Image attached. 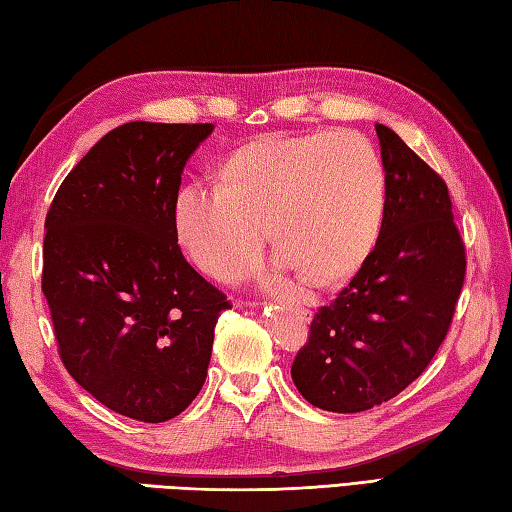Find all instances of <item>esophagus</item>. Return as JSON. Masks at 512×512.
I'll return each instance as SVG.
<instances>
[{
  "label": "esophagus",
  "instance_id": "obj_1",
  "mask_svg": "<svg viewBox=\"0 0 512 512\" xmlns=\"http://www.w3.org/2000/svg\"><path fill=\"white\" fill-rule=\"evenodd\" d=\"M305 314H307V312H305Z\"/></svg>",
  "mask_w": 512,
  "mask_h": 512
}]
</instances>
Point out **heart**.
Returning a JSON list of instances; mask_svg holds the SVG:
<instances>
[{
	"mask_svg": "<svg viewBox=\"0 0 512 512\" xmlns=\"http://www.w3.org/2000/svg\"><path fill=\"white\" fill-rule=\"evenodd\" d=\"M385 209L383 160L361 133H272L231 153L218 187H182L173 225L189 258L216 281L258 267L267 229L281 263L325 287L372 254Z\"/></svg>",
	"mask_w": 512,
	"mask_h": 512,
	"instance_id": "obj_1",
	"label": "heart"
}]
</instances>
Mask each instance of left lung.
I'll return each mask as SVG.
<instances>
[{
	"instance_id": "1",
	"label": "left lung",
	"mask_w": 512,
	"mask_h": 512,
	"mask_svg": "<svg viewBox=\"0 0 512 512\" xmlns=\"http://www.w3.org/2000/svg\"><path fill=\"white\" fill-rule=\"evenodd\" d=\"M388 180L379 243L330 305L318 307L292 363L298 392L327 412L390 401L446 339L466 278L448 185L392 129L376 124Z\"/></svg>"
}]
</instances>
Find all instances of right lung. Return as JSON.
I'll use <instances>...</instances> for the list:
<instances>
[{
	"label": "right lung",
	"mask_w": 512,
	"mask_h": 512,
	"mask_svg": "<svg viewBox=\"0 0 512 512\" xmlns=\"http://www.w3.org/2000/svg\"><path fill=\"white\" fill-rule=\"evenodd\" d=\"M211 124L127 122L93 144L46 214L42 292L64 368L102 406L162 423L207 379L231 303L180 252L173 200Z\"/></svg>",
	"instance_id": "1"
}]
</instances>
